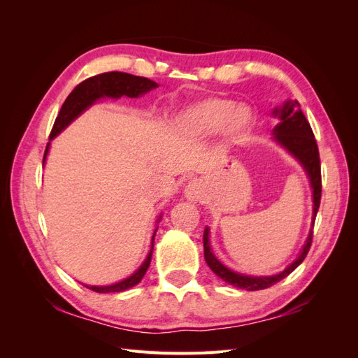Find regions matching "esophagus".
<instances>
[{
	"mask_svg": "<svg viewBox=\"0 0 358 358\" xmlns=\"http://www.w3.org/2000/svg\"><path fill=\"white\" fill-rule=\"evenodd\" d=\"M201 192H203V187H201V183L197 179L196 180H191L188 183L187 189H185L187 197L189 200H192V201H197L201 197Z\"/></svg>",
	"mask_w": 358,
	"mask_h": 358,
	"instance_id": "esophagus-1",
	"label": "esophagus"
}]
</instances>
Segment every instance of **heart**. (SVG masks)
<instances>
[{
    "instance_id": "b5f03b06",
    "label": "heart",
    "mask_w": 358,
    "mask_h": 358,
    "mask_svg": "<svg viewBox=\"0 0 358 358\" xmlns=\"http://www.w3.org/2000/svg\"><path fill=\"white\" fill-rule=\"evenodd\" d=\"M182 122L194 133H213L222 127L225 136L242 138L252 125V115L245 106H234V101L210 96L192 106L182 116Z\"/></svg>"
}]
</instances>
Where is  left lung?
<instances>
[{
	"label": "left lung",
	"instance_id": "1",
	"mask_svg": "<svg viewBox=\"0 0 358 358\" xmlns=\"http://www.w3.org/2000/svg\"><path fill=\"white\" fill-rule=\"evenodd\" d=\"M275 115H279L280 122L276 125L273 129L275 138L280 145H284L289 152L294 155L308 171L309 179H310V185L313 188V216H312V230L309 233L308 241L303 246V251L300 257L296 259L294 263L288 266L282 273L275 275V276H245L241 273L231 272L230 268H227L222 266L218 259L215 258V255L210 251L209 246V230L206 229L203 234V245H204V259L208 266L210 267L212 272L220 276L225 282L231 284L233 287L242 288L246 291H257V289H266L268 287L275 285L279 280H282L287 278L291 272L299 267V264L306 258L310 245H312V237H313V224H315V218L318 213L320 208V201H321V162H320V152H318V145L315 136H313V131L310 128V124L308 122L306 116L303 115L300 110V104L297 100L294 101H288L282 109L275 110Z\"/></svg>",
	"mask_w": 358,
	"mask_h": 358
}]
</instances>
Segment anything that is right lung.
<instances>
[{
    "label": "right lung",
    "mask_w": 358,
    "mask_h": 358,
    "mask_svg": "<svg viewBox=\"0 0 358 358\" xmlns=\"http://www.w3.org/2000/svg\"><path fill=\"white\" fill-rule=\"evenodd\" d=\"M157 83L154 80H149L146 78H140V76L134 74H128L122 71H107L92 76V78L85 79L80 82L76 88L70 92L67 96V100L64 101L61 110L55 119V124L52 127L50 131V138L59 134L64 128H66L74 117H78L85 109L95 101L101 99V96H115V99H119V96L127 95V96H138L150 90L157 88ZM49 150V143L45 150V157H43V162L46 159ZM157 233V231H155ZM152 236V248H150V252L148 258L145 259V263L140 266V268L134 275L129 278L121 280V282L109 285V287H90L85 285L86 288H90L95 292H121L128 288H131L137 285L142 278L145 276L146 270L150 264V258H152V249H154V237Z\"/></svg>",
    "instance_id": "1"
}]
</instances>
